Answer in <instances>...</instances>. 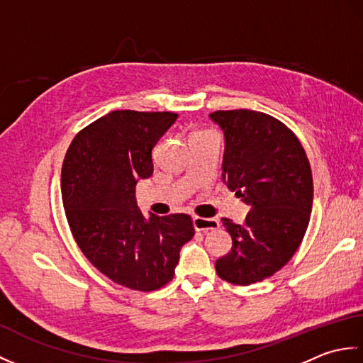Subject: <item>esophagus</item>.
Here are the masks:
<instances>
[{"instance_id": "esophagus-1", "label": "esophagus", "mask_w": 363, "mask_h": 363, "mask_svg": "<svg viewBox=\"0 0 363 363\" xmlns=\"http://www.w3.org/2000/svg\"><path fill=\"white\" fill-rule=\"evenodd\" d=\"M218 226H220V223L215 218H201V217L194 218L195 230H201V233H209V230L218 229Z\"/></svg>"}]
</instances>
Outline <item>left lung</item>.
<instances>
[{"mask_svg":"<svg viewBox=\"0 0 363 363\" xmlns=\"http://www.w3.org/2000/svg\"><path fill=\"white\" fill-rule=\"evenodd\" d=\"M209 117L225 135L223 182L251 207L243 225L221 220L233 248L215 269L223 281L250 285L279 272L303 242L313 203L311 164L296 135L267 113Z\"/></svg>","mask_w":363,"mask_h":363,"instance_id":"8db88e82","label":"left lung"}]
</instances>
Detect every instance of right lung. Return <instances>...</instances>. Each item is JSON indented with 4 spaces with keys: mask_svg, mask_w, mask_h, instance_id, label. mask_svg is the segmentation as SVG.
Returning <instances> with one entry per match:
<instances>
[{
    "mask_svg": "<svg viewBox=\"0 0 363 363\" xmlns=\"http://www.w3.org/2000/svg\"><path fill=\"white\" fill-rule=\"evenodd\" d=\"M173 112L113 111L74 137L60 190L72 234L90 264L123 287L151 291L173 279L195 234L186 213L143 217L135 186L152 174V150Z\"/></svg>",
    "mask_w": 363,
    "mask_h": 363,
    "instance_id": "add662e5",
    "label": "right lung"
}]
</instances>
